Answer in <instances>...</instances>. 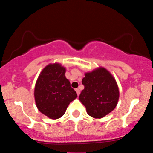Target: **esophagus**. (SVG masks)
<instances>
[{
	"label": "esophagus",
	"instance_id": "1",
	"mask_svg": "<svg viewBox=\"0 0 153 153\" xmlns=\"http://www.w3.org/2000/svg\"><path fill=\"white\" fill-rule=\"evenodd\" d=\"M75 91H76L77 95H78V96H79V95H80V89H79V88H76V89H75Z\"/></svg>",
	"mask_w": 153,
	"mask_h": 153
}]
</instances>
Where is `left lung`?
I'll return each mask as SVG.
<instances>
[{
  "label": "left lung",
  "instance_id": "1",
  "mask_svg": "<svg viewBox=\"0 0 153 153\" xmlns=\"http://www.w3.org/2000/svg\"><path fill=\"white\" fill-rule=\"evenodd\" d=\"M82 84L84 89L79 99L86 108L88 114L100 119L114 109L119 97V88L107 70L100 68L86 73Z\"/></svg>",
  "mask_w": 153,
  "mask_h": 153
}]
</instances>
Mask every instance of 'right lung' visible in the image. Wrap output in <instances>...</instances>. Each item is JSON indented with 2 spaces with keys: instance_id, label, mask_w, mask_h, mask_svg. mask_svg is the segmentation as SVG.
<instances>
[{
  "instance_id": "add662e5",
  "label": "right lung",
  "mask_w": 153,
  "mask_h": 153,
  "mask_svg": "<svg viewBox=\"0 0 153 153\" xmlns=\"http://www.w3.org/2000/svg\"><path fill=\"white\" fill-rule=\"evenodd\" d=\"M65 73V68L61 65L50 64L40 73L35 85L36 106L50 119L62 117L70 103L78 96Z\"/></svg>"
}]
</instances>
